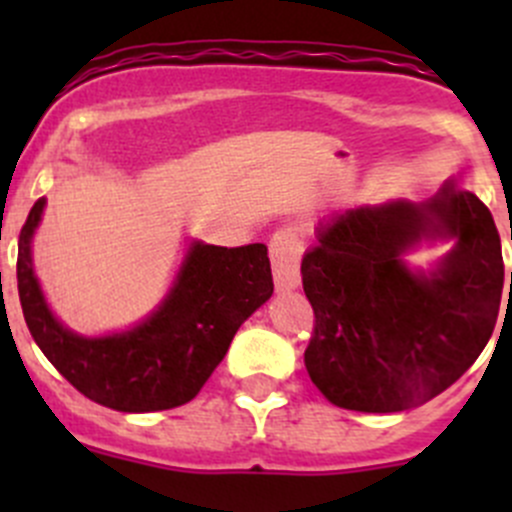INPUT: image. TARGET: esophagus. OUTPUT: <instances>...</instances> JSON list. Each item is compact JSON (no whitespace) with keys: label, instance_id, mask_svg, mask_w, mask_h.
I'll return each instance as SVG.
<instances>
[{"label":"esophagus","instance_id":"34e87169","mask_svg":"<svg viewBox=\"0 0 512 512\" xmlns=\"http://www.w3.org/2000/svg\"><path fill=\"white\" fill-rule=\"evenodd\" d=\"M299 257H302V240L292 227H280L270 240L272 275H275L277 292H292L302 282L299 275Z\"/></svg>","mask_w":512,"mask_h":512}]
</instances>
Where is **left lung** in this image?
Here are the masks:
<instances>
[{
  "instance_id": "8db88e82",
  "label": "left lung",
  "mask_w": 512,
  "mask_h": 512,
  "mask_svg": "<svg viewBox=\"0 0 512 512\" xmlns=\"http://www.w3.org/2000/svg\"><path fill=\"white\" fill-rule=\"evenodd\" d=\"M314 235L302 257L314 309L304 366L324 399L394 414L426 404L471 369L493 334L505 270L493 215L458 178L426 203L339 210ZM436 239L454 247L431 271L403 260Z\"/></svg>"
}]
</instances>
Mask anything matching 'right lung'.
Wrapping results in <instances>:
<instances>
[{
  "mask_svg": "<svg viewBox=\"0 0 512 512\" xmlns=\"http://www.w3.org/2000/svg\"><path fill=\"white\" fill-rule=\"evenodd\" d=\"M39 198L19 232L17 285L34 342L86 399L123 414L188 404L225 359L240 324L272 297L262 242L218 247L190 242L163 302L126 332L84 337L54 317L34 275L32 240L44 215Z\"/></svg>",
  "mask_w": 512,
  "mask_h": 512,
  "instance_id": "obj_1",
  "label": "right lung"
}]
</instances>
